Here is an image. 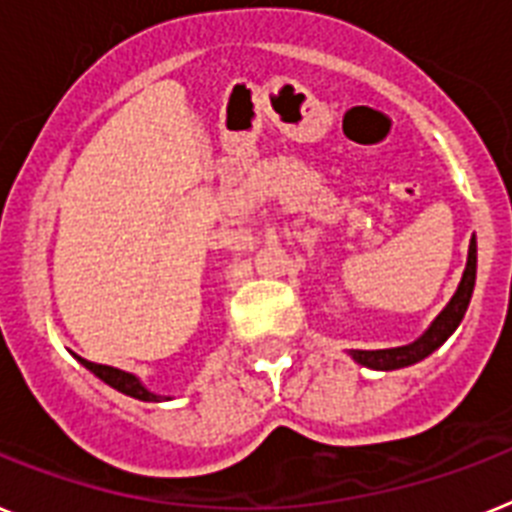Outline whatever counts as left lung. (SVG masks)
<instances>
[{
    "label": "left lung",
    "instance_id": "1",
    "mask_svg": "<svg viewBox=\"0 0 512 512\" xmlns=\"http://www.w3.org/2000/svg\"><path fill=\"white\" fill-rule=\"evenodd\" d=\"M474 283H476V242L471 239V244H468L466 270H463V278L461 283H458V291L453 294L448 307L442 309L440 315L435 317V322L424 330V336H419L414 343H409V346H398V349L351 351L354 362H359L362 367L388 372V369L409 367V364L427 359V356L435 349H440L442 343L450 338V333L461 325L463 315H466V309H468V302H471V294H474Z\"/></svg>",
    "mask_w": 512,
    "mask_h": 512
}]
</instances>
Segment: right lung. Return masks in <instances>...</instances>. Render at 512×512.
Here are the masks:
<instances>
[{"label":"right lung","mask_w":512,"mask_h":512,"mask_svg":"<svg viewBox=\"0 0 512 512\" xmlns=\"http://www.w3.org/2000/svg\"><path fill=\"white\" fill-rule=\"evenodd\" d=\"M77 359H80V356H77ZM80 364H83V367H88L96 377H101L106 385H111V388L119 390V393H124V395H132V398H137V401H169L166 395L150 393L143 382L137 380L135 375H130V372H124V369L106 367V364L88 362V359H80Z\"/></svg>","instance_id":"obj_1"}]
</instances>
